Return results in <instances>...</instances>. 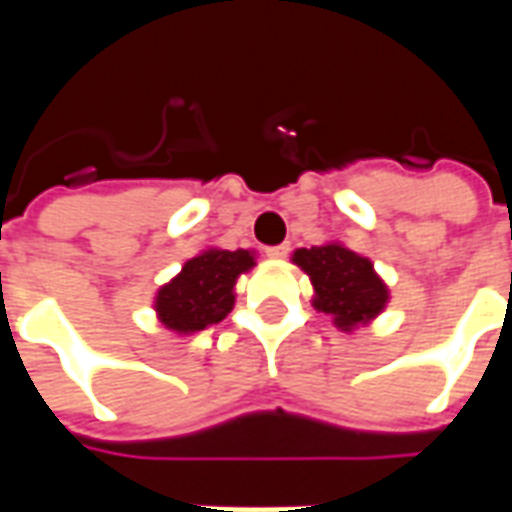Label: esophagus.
<instances>
[{
  "label": "esophagus",
  "instance_id": "1",
  "mask_svg": "<svg viewBox=\"0 0 512 512\" xmlns=\"http://www.w3.org/2000/svg\"><path fill=\"white\" fill-rule=\"evenodd\" d=\"M290 252V244H277V246H268L266 255L271 257V260H282V257H288Z\"/></svg>",
  "mask_w": 512,
  "mask_h": 512
}]
</instances>
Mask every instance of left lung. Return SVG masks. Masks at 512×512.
Returning a JSON list of instances; mask_svg holds the SVG:
<instances>
[{
  "label": "left lung",
  "instance_id": "obj_1",
  "mask_svg": "<svg viewBox=\"0 0 512 512\" xmlns=\"http://www.w3.org/2000/svg\"><path fill=\"white\" fill-rule=\"evenodd\" d=\"M293 263L310 277L312 307L332 315L337 329L354 332L359 326L376 321L386 310L389 288L376 274L367 257L356 255L340 241H329L312 249H296Z\"/></svg>",
  "mask_w": 512,
  "mask_h": 512
}]
</instances>
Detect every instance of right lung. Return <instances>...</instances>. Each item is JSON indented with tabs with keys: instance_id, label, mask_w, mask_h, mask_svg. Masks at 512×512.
Listing matches in <instances>:
<instances>
[{
	"instance_id": "obj_1",
	"label": "right lung",
	"mask_w": 512,
	"mask_h": 512,
	"mask_svg": "<svg viewBox=\"0 0 512 512\" xmlns=\"http://www.w3.org/2000/svg\"><path fill=\"white\" fill-rule=\"evenodd\" d=\"M255 268L249 249H205L183 263L178 277L161 285L153 301L158 323L175 334H194L224 321L235 304V282Z\"/></svg>"
}]
</instances>
